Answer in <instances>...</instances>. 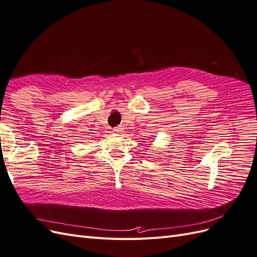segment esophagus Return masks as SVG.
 Returning a JSON list of instances; mask_svg holds the SVG:
<instances>
[{
	"instance_id": "esophagus-1",
	"label": "esophagus",
	"mask_w": 257,
	"mask_h": 257,
	"mask_svg": "<svg viewBox=\"0 0 257 257\" xmlns=\"http://www.w3.org/2000/svg\"><path fill=\"white\" fill-rule=\"evenodd\" d=\"M122 130H123V128H122L121 126H116V127L113 128L112 132H113V133H121V132H123Z\"/></svg>"
}]
</instances>
